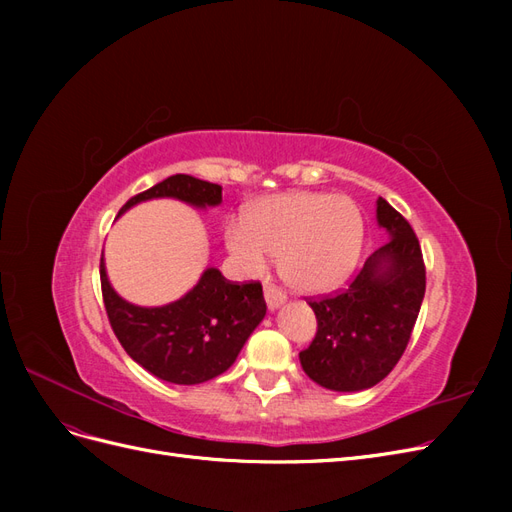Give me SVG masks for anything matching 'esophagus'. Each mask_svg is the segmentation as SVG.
<instances>
[{
    "instance_id": "1",
    "label": "esophagus",
    "mask_w": 512,
    "mask_h": 512,
    "mask_svg": "<svg viewBox=\"0 0 512 512\" xmlns=\"http://www.w3.org/2000/svg\"><path fill=\"white\" fill-rule=\"evenodd\" d=\"M265 299H267V307L271 309V312H275L277 307L286 303V292L282 288L273 286V284H267L265 286Z\"/></svg>"
}]
</instances>
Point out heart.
<instances>
[{"label":"heart","mask_w":512,"mask_h":512,"mask_svg":"<svg viewBox=\"0 0 512 512\" xmlns=\"http://www.w3.org/2000/svg\"><path fill=\"white\" fill-rule=\"evenodd\" d=\"M226 247L247 275H262L282 254L284 280L301 292H329L354 271L363 218L350 198L284 192L258 200L226 224Z\"/></svg>","instance_id":"heart-1"}]
</instances>
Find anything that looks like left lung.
I'll list each match as a JSON object with an SVG mask.
<instances>
[{"instance_id":"1","label":"left lung","mask_w":512,"mask_h":512,"mask_svg":"<svg viewBox=\"0 0 512 512\" xmlns=\"http://www.w3.org/2000/svg\"><path fill=\"white\" fill-rule=\"evenodd\" d=\"M376 220L391 241L365 260L346 290L309 303L318 331L299 359L329 391H365L389 376L421 312L425 262L414 230L384 198L376 200Z\"/></svg>"}]
</instances>
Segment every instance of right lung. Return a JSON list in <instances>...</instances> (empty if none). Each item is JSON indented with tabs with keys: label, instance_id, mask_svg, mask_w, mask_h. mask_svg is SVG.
Wrapping results in <instances>:
<instances>
[{
	"label": "right lung",
	"instance_id": "right-lung-1",
	"mask_svg": "<svg viewBox=\"0 0 512 512\" xmlns=\"http://www.w3.org/2000/svg\"><path fill=\"white\" fill-rule=\"evenodd\" d=\"M153 198H175L196 209L218 207L222 185L173 175L130 198L119 215ZM100 282L108 320L123 350L149 374L173 384L190 386L224 374L267 314L258 282L232 284L215 267L205 269L181 299L158 307H141L119 297L108 282L104 254Z\"/></svg>",
	"mask_w": 512,
	"mask_h": 512
}]
</instances>
